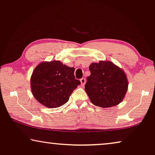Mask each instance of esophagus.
<instances>
[{"instance_id":"esophagus-1","label":"esophagus","mask_w":155,"mask_h":155,"mask_svg":"<svg viewBox=\"0 0 155 155\" xmlns=\"http://www.w3.org/2000/svg\"><path fill=\"white\" fill-rule=\"evenodd\" d=\"M85 84V78H82L81 79V86H84Z\"/></svg>"}]
</instances>
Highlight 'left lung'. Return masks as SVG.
Here are the masks:
<instances>
[{
    "label": "left lung",
    "instance_id": "left-lung-1",
    "mask_svg": "<svg viewBox=\"0 0 155 155\" xmlns=\"http://www.w3.org/2000/svg\"><path fill=\"white\" fill-rule=\"evenodd\" d=\"M89 70L91 75L87 77L85 91L91 102L102 108L120 103L128 88L123 70L109 61L92 63Z\"/></svg>",
    "mask_w": 155,
    "mask_h": 155
}]
</instances>
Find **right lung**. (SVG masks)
<instances>
[{"label":"right lung","mask_w":155,"mask_h":155,"mask_svg":"<svg viewBox=\"0 0 155 155\" xmlns=\"http://www.w3.org/2000/svg\"><path fill=\"white\" fill-rule=\"evenodd\" d=\"M74 68L58 61L44 62L35 69L31 78L35 98L48 108L64 104L81 81L74 77Z\"/></svg>","instance_id":"1"}]
</instances>
